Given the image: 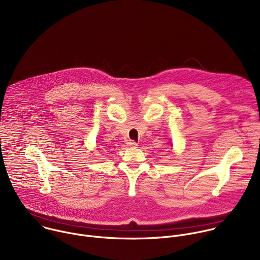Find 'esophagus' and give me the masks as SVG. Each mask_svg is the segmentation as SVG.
Instances as JSON below:
<instances>
[{"mask_svg": "<svg viewBox=\"0 0 260 260\" xmlns=\"http://www.w3.org/2000/svg\"><path fill=\"white\" fill-rule=\"evenodd\" d=\"M127 146H129V147H136V146H138V144L135 142V141H128L127 142Z\"/></svg>", "mask_w": 260, "mask_h": 260, "instance_id": "34e87169", "label": "esophagus"}]
</instances>
